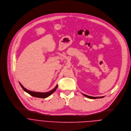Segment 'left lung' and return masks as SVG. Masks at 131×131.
Returning <instances> with one entry per match:
<instances>
[{
	"mask_svg": "<svg viewBox=\"0 0 131 131\" xmlns=\"http://www.w3.org/2000/svg\"><path fill=\"white\" fill-rule=\"evenodd\" d=\"M84 96H85L86 97L89 98V99H99V98H103L104 96H98V97H93V96H89L87 95L86 94H83Z\"/></svg>",
	"mask_w": 131,
	"mask_h": 131,
	"instance_id": "obj_1",
	"label": "left lung"
}]
</instances>
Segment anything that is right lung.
Returning <instances> with one entry per match:
<instances>
[{"label":"right lung","mask_w":131,"mask_h":131,"mask_svg":"<svg viewBox=\"0 0 131 131\" xmlns=\"http://www.w3.org/2000/svg\"><path fill=\"white\" fill-rule=\"evenodd\" d=\"M19 84H20V86L21 87V88H23V89L25 92L29 93L30 95H31L32 96L36 97H40V98H46V97L49 96L54 92H55L56 91V90L57 89V88L58 87V85H57L53 90H51V91H50L49 92H37L31 91H30V90L26 89L25 88H24L23 86V85H21V84L20 83H19Z\"/></svg>","instance_id":"add662e5"}]
</instances>
